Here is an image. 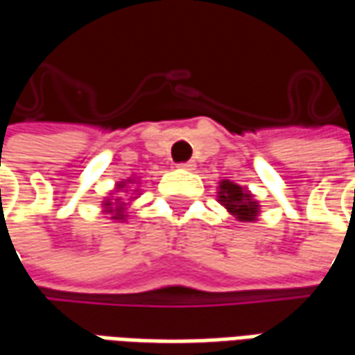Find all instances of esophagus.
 I'll return each instance as SVG.
<instances>
[{
  "instance_id": "34e87169",
  "label": "esophagus",
  "mask_w": 355,
  "mask_h": 355,
  "mask_svg": "<svg viewBox=\"0 0 355 355\" xmlns=\"http://www.w3.org/2000/svg\"><path fill=\"white\" fill-rule=\"evenodd\" d=\"M178 167H182V169H186V171H193V169H196V163H193V162H186V163H180Z\"/></svg>"
}]
</instances>
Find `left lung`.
<instances>
[{"instance_id":"8db88e82","label":"left lung","mask_w":355,"mask_h":355,"mask_svg":"<svg viewBox=\"0 0 355 355\" xmlns=\"http://www.w3.org/2000/svg\"><path fill=\"white\" fill-rule=\"evenodd\" d=\"M218 201L220 205L228 209V213L238 218L239 223H254L259 216V201L247 188H241L232 180H223L218 182Z\"/></svg>"}]
</instances>
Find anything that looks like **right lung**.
I'll list each match as a JSON object with an SVG mask.
<instances>
[{
    "instance_id": "1",
    "label": "right lung",
    "mask_w": 355,
    "mask_h": 355,
    "mask_svg": "<svg viewBox=\"0 0 355 355\" xmlns=\"http://www.w3.org/2000/svg\"><path fill=\"white\" fill-rule=\"evenodd\" d=\"M135 182V178H129V180H125V182H119L116 184V192L119 196H114V200L112 198H106L104 203H102V207H104V213L106 215H112L110 218H114V220H123L125 218V201H123V193H131L123 190L127 188V184H132ZM132 192H137V190H132Z\"/></svg>"
}]
</instances>
